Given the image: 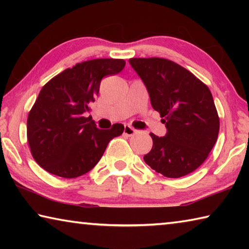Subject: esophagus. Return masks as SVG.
<instances>
[{"label":"esophagus","mask_w":249,"mask_h":249,"mask_svg":"<svg viewBox=\"0 0 249 249\" xmlns=\"http://www.w3.org/2000/svg\"><path fill=\"white\" fill-rule=\"evenodd\" d=\"M136 133H137V130L135 129V128H133L132 126L125 125V127H124V134L125 135H127V136H132V135L136 134Z\"/></svg>","instance_id":"obj_1"}]
</instances>
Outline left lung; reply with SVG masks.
<instances>
[{
    "label": "left lung",
    "instance_id": "obj_1",
    "mask_svg": "<svg viewBox=\"0 0 249 249\" xmlns=\"http://www.w3.org/2000/svg\"><path fill=\"white\" fill-rule=\"evenodd\" d=\"M129 65L148 91L167 133H150L153 148L144 156L151 169L167 178L195 171L215 145L220 120L212 93L190 71L163 58H132Z\"/></svg>",
    "mask_w": 249,
    "mask_h": 249
}]
</instances>
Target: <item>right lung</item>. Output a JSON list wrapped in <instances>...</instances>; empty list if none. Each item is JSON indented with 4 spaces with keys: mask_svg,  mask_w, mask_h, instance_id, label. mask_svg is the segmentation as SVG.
<instances>
[{
    "mask_svg": "<svg viewBox=\"0 0 249 249\" xmlns=\"http://www.w3.org/2000/svg\"><path fill=\"white\" fill-rule=\"evenodd\" d=\"M123 59H93L53 77L40 90L27 119V140L34 159L46 171L77 178L93 168L109 141L124 125L99 129L90 112L105 75L121 72Z\"/></svg>",
    "mask_w": 249,
    "mask_h": 249,
    "instance_id": "obj_1",
    "label": "right lung"
}]
</instances>
